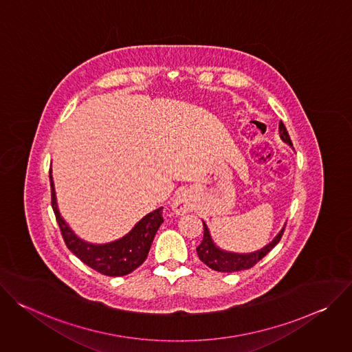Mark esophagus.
<instances>
[{
    "mask_svg": "<svg viewBox=\"0 0 352 352\" xmlns=\"http://www.w3.org/2000/svg\"><path fill=\"white\" fill-rule=\"evenodd\" d=\"M171 208H173L175 214H185V213H188L190 210V204H189L188 197L185 196V193H178L173 199Z\"/></svg>",
    "mask_w": 352,
    "mask_h": 352,
    "instance_id": "1",
    "label": "esophagus"
}]
</instances>
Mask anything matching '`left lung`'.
I'll use <instances>...</instances> for the list:
<instances>
[{"instance_id":"obj_1","label":"left lung","mask_w":352,"mask_h":352,"mask_svg":"<svg viewBox=\"0 0 352 352\" xmlns=\"http://www.w3.org/2000/svg\"><path fill=\"white\" fill-rule=\"evenodd\" d=\"M278 132H280L281 140L284 143H288L289 146H292L289 135L287 132V128L284 126L283 122L278 124ZM284 227H285V224H284ZM284 227L262 249H258V250H255V252H250V254H236V252H230V250H224V249L219 248L214 243L206 223L204 221L205 234H204L202 242H200V245L196 248V252H197V256L200 261L216 272L232 273V272L250 269L254 265H256L262 258H265L270 252V250L278 243V241L284 232Z\"/></svg>"}]
</instances>
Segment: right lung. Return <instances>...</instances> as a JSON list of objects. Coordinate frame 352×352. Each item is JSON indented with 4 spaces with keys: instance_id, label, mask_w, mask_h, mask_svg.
<instances>
[{
    "instance_id": "1",
    "label": "right lung",
    "mask_w": 352,
    "mask_h": 352,
    "mask_svg": "<svg viewBox=\"0 0 352 352\" xmlns=\"http://www.w3.org/2000/svg\"><path fill=\"white\" fill-rule=\"evenodd\" d=\"M50 182H52V205L63 238L71 252L85 265L104 276L118 277L132 273L146 261L153 238L164 221L162 216L163 208L142 217L135 227L120 239L107 243H90L80 239L63 219L57 205L52 170H50Z\"/></svg>"
}]
</instances>
